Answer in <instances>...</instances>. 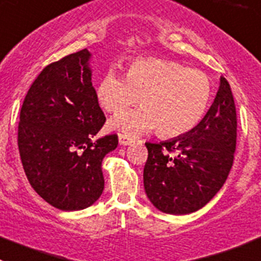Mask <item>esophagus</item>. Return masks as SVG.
<instances>
[{
  "instance_id": "34e87169",
  "label": "esophagus",
  "mask_w": 261,
  "mask_h": 261,
  "mask_svg": "<svg viewBox=\"0 0 261 261\" xmlns=\"http://www.w3.org/2000/svg\"><path fill=\"white\" fill-rule=\"evenodd\" d=\"M118 140H119V144L121 145H130L131 143L134 142L133 138H130V136H127V135H123V134H119Z\"/></svg>"
}]
</instances>
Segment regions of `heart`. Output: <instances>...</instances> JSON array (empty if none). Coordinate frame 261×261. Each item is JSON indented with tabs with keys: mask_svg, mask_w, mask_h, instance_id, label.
Here are the masks:
<instances>
[{
	"mask_svg": "<svg viewBox=\"0 0 261 261\" xmlns=\"http://www.w3.org/2000/svg\"><path fill=\"white\" fill-rule=\"evenodd\" d=\"M212 84L203 71L159 58L130 63L126 75L109 70L96 87V97L108 113H119L139 98L142 108L125 112L108 123L123 135H139L157 127L166 138L190 133L203 118Z\"/></svg>",
	"mask_w": 261,
	"mask_h": 261,
	"instance_id": "1",
	"label": "heart"
}]
</instances>
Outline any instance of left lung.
<instances>
[{"mask_svg":"<svg viewBox=\"0 0 261 261\" xmlns=\"http://www.w3.org/2000/svg\"><path fill=\"white\" fill-rule=\"evenodd\" d=\"M236 144V104L229 83L221 76L215 101L190 133L145 143L148 159L143 179L148 199L169 215L199 211L224 186Z\"/></svg>","mask_w":261,"mask_h":261,"instance_id":"obj_1","label":"left lung"}]
</instances>
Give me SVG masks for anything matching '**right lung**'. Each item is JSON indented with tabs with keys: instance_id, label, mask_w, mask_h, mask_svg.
I'll use <instances>...</instances> for the list:
<instances>
[{
	"instance_id": "1",
	"label": "right lung",
	"mask_w": 261,
	"mask_h": 261,
	"mask_svg": "<svg viewBox=\"0 0 261 261\" xmlns=\"http://www.w3.org/2000/svg\"><path fill=\"white\" fill-rule=\"evenodd\" d=\"M90 50L53 62L40 72L20 109L18 147L35 191L61 211L92 205L104 191L101 164L118 136H93L105 123L92 86Z\"/></svg>"
}]
</instances>
